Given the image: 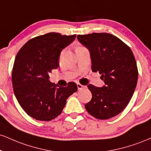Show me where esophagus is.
I'll use <instances>...</instances> for the list:
<instances>
[{"label": "esophagus", "instance_id": "esophagus-1", "mask_svg": "<svg viewBox=\"0 0 151 151\" xmlns=\"http://www.w3.org/2000/svg\"><path fill=\"white\" fill-rule=\"evenodd\" d=\"M84 87L85 86H83V85L81 84V83H77V88H78V89H79V90H81L82 88H84Z\"/></svg>", "mask_w": 151, "mask_h": 151}]
</instances>
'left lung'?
<instances>
[{
	"label": "left lung",
	"instance_id": "1",
	"mask_svg": "<svg viewBox=\"0 0 151 151\" xmlns=\"http://www.w3.org/2000/svg\"><path fill=\"white\" fill-rule=\"evenodd\" d=\"M77 39L88 49L91 70L99 72L105 85H88L92 93L85 105L87 112L99 119L117 115L126 108L137 84L138 69L133 52L119 38L108 33L78 35Z\"/></svg>",
	"mask_w": 151,
	"mask_h": 151
}]
</instances>
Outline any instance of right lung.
<instances>
[{
  "label": "right lung",
  "instance_id": "add662e5",
  "mask_svg": "<svg viewBox=\"0 0 151 151\" xmlns=\"http://www.w3.org/2000/svg\"><path fill=\"white\" fill-rule=\"evenodd\" d=\"M76 34L51 32L30 39L16 55L12 81L14 96L27 115L50 121L61 114L69 96L77 91L76 83L65 87L49 81V73L59 66L60 54L73 42Z\"/></svg>",
  "mask_w": 151,
  "mask_h": 151
}]
</instances>
